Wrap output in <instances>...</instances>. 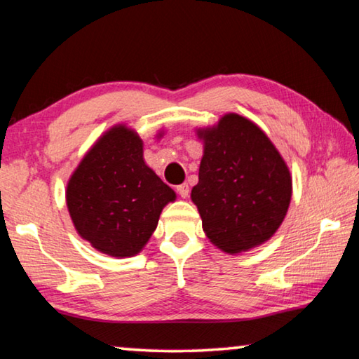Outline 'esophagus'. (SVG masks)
I'll list each match as a JSON object with an SVG mask.
<instances>
[{
	"label": "esophagus",
	"mask_w": 359,
	"mask_h": 359,
	"mask_svg": "<svg viewBox=\"0 0 359 359\" xmlns=\"http://www.w3.org/2000/svg\"><path fill=\"white\" fill-rule=\"evenodd\" d=\"M177 193L180 194L182 198H187L188 194H190V188H188V185H187V184H182V185H179V187H177Z\"/></svg>",
	"instance_id": "esophagus-1"
}]
</instances>
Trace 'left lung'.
Segmentation results:
<instances>
[{
	"label": "left lung",
	"instance_id": "8db88e82",
	"mask_svg": "<svg viewBox=\"0 0 359 359\" xmlns=\"http://www.w3.org/2000/svg\"><path fill=\"white\" fill-rule=\"evenodd\" d=\"M204 142L199 182L191 190L212 244L226 253L261 245L280 226L291 201L287 163L245 117L226 114L212 128L198 130Z\"/></svg>",
	"mask_w": 359,
	"mask_h": 359
}]
</instances>
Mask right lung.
<instances>
[{"label": "right lung", "instance_id": "obj_1", "mask_svg": "<svg viewBox=\"0 0 359 359\" xmlns=\"http://www.w3.org/2000/svg\"><path fill=\"white\" fill-rule=\"evenodd\" d=\"M161 136V135H158ZM142 139L117 125L82 158L66 188L81 238L109 257H135L156 229L175 193L144 161Z\"/></svg>", "mask_w": 359, "mask_h": 359}]
</instances>
